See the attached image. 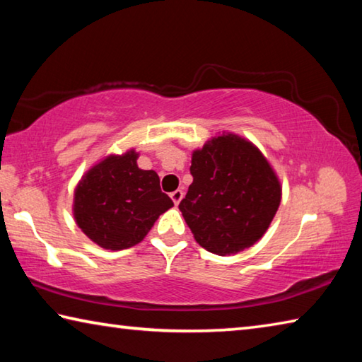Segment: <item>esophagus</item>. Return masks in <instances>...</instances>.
I'll list each match as a JSON object with an SVG mask.
<instances>
[{
	"instance_id": "esophagus-1",
	"label": "esophagus",
	"mask_w": 362,
	"mask_h": 362,
	"mask_svg": "<svg viewBox=\"0 0 362 362\" xmlns=\"http://www.w3.org/2000/svg\"><path fill=\"white\" fill-rule=\"evenodd\" d=\"M170 198H173L174 204L177 206L182 201V198H183V192H182V189H175V192L170 193Z\"/></svg>"
}]
</instances>
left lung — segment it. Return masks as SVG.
Segmentation results:
<instances>
[{
  "label": "left lung",
  "instance_id": "left-lung-1",
  "mask_svg": "<svg viewBox=\"0 0 362 362\" xmlns=\"http://www.w3.org/2000/svg\"><path fill=\"white\" fill-rule=\"evenodd\" d=\"M193 183L179 209L201 247L230 255L252 246L281 203V185L255 145L235 134L214 137L192 156Z\"/></svg>",
  "mask_w": 362,
  "mask_h": 362
}]
</instances>
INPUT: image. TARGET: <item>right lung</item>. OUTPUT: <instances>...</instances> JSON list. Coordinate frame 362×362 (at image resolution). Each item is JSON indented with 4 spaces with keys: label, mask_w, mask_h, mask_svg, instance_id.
<instances>
[{
    "label": "right lung",
    "mask_w": 362,
    "mask_h": 362,
    "mask_svg": "<svg viewBox=\"0 0 362 362\" xmlns=\"http://www.w3.org/2000/svg\"><path fill=\"white\" fill-rule=\"evenodd\" d=\"M139 155H110L88 170L75 189L73 214L79 228L103 249L139 244L161 214L174 206L155 170L137 166Z\"/></svg>",
    "instance_id": "1"
}]
</instances>
